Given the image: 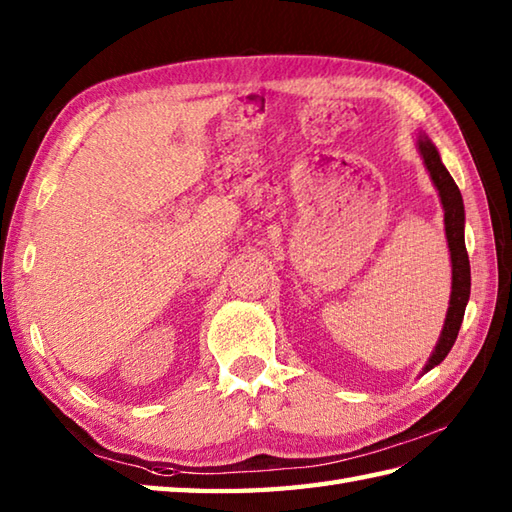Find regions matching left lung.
I'll list each match as a JSON object with an SVG mask.
<instances>
[{"mask_svg": "<svg viewBox=\"0 0 512 512\" xmlns=\"http://www.w3.org/2000/svg\"><path fill=\"white\" fill-rule=\"evenodd\" d=\"M418 149L424 160V167H427L429 176L440 193V202L444 209V231H447V242L451 250V275H453L447 319H444V328H442L436 350H433L427 365H424V372H429V369L440 365L444 358H447L455 339H458L466 303H469V295H471V266H469V253H466V246H464V202H462V193L458 189V184L453 182L447 167L442 165L436 145H433L424 134L418 136Z\"/></svg>", "mask_w": 512, "mask_h": 512, "instance_id": "1", "label": "left lung"}]
</instances>
